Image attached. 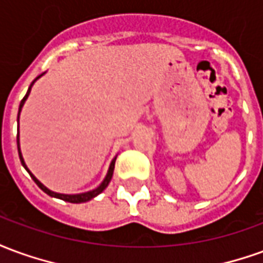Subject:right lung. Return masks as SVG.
<instances>
[{"mask_svg":"<svg viewBox=\"0 0 263 263\" xmlns=\"http://www.w3.org/2000/svg\"><path fill=\"white\" fill-rule=\"evenodd\" d=\"M43 74H45V73H42V74H39L36 77V79H35V80H33L31 83V86H29V88H28V91H26L25 97L22 98V101H21V104H20V112H21V109H22V107H24V104H25L26 98H28V96H29V92H31V88H32V86H33V83H35V81H36L37 79H39V77H41V76H43ZM18 121H20V114H18ZM16 143H18V154H20V159H21V163H22V166H24L26 171H28V173L31 175V177H32V179H33V182L36 183L37 186L42 189L45 193L49 194V196H52V197L60 198V200H65V201H69V203H86V201H88V200H91V198H94V197H96V196H98V194L101 193L104 189L108 186V183L111 182V177H112V173H114L115 159H117V158H114V159H112V162H111V165H109V169H108V173H107V176H105V179H104V180H103V183H101V184H100V186H98L97 189H94V190H91V192H86V193H80V194H60V193H54V192H52V190H49L48 187H45L42 183L39 182L36 177L33 176L31 172H29V169L26 167L25 162H24V158H22V154H21V149H20V132H18V135H16Z\"/></svg>","mask_w":263,"mask_h":263,"instance_id":"add662e5","label":"right lung"}]
</instances>
